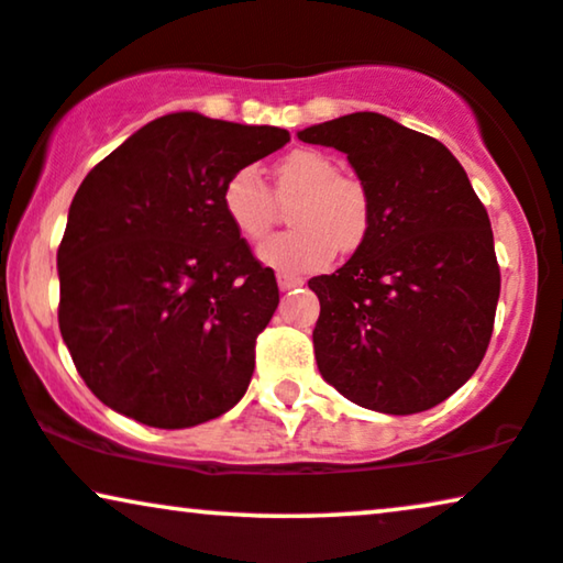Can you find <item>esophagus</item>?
<instances>
[{
  "label": "esophagus",
  "mask_w": 563,
  "mask_h": 563,
  "mask_svg": "<svg viewBox=\"0 0 563 563\" xmlns=\"http://www.w3.org/2000/svg\"><path fill=\"white\" fill-rule=\"evenodd\" d=\"M301 277H296V275H286V273H280L277 275V286H280V290H290V288H298L301 286Z\"/></svg>",
  "instance_id": "34e87169"
}]
</instances>
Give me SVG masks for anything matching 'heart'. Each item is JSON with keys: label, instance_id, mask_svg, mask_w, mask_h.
<instances>
[{"label": "heart", "instance_id": "obj_1", "mask_svg": "<svg viewBox=\"0 0 563 563\" xmlns=\"http://www.w3.org/2000/svg\"><path fill=\"white\" fill-rule=\"evenodd\" d=\"M294 231L277 233L260 246V260L277 273H317L334 252L351 254L366 244L374 223L372 195L340 163L314 147H296L273 166V189L254 168H239L220 189L225 218L244 241L273 231L283 205Z\"/></svg>", "mask_w": 563, "mask_h": 563}]
</instances>
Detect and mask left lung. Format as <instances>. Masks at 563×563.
Segmentation results:
<instances>
[{
	"mask_svg": "<svg viewBox=\"0 0 563 563\" xmlns=\"http://www.w3.org/2000/svg\"><path fill=\"white\" fill-rule=\"evenodd\" d=\"M298 137L343 151L374 208L366 244L309 280L319 372L389 416L444 402L481 366L501 288L488 212L465 168L439 140L372 111Z\"/></svg>",
	"mask_w": 563,
	"mask_h": 563,
	"instance_id": "8db88e82",
	"label": "left lung"
}]
</instances>
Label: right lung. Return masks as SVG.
Instances as JSON below:
<instances>
[{
	"instance_id": "1",
	"label": "right lung",
	"mask_w": 563,
	"mask_h": 563,
	"mask_svg": "<svg viewBox=\"0 0 563 563\" xmlns=\"http://www.w3.org/2000/svg\"><path fill=\"white\" fill-rule=\"evenodd\" d=\"M288 140L277 126L168 113L85 176L56 252L59 330L103 405L189 429L244 397L280 294L220 189Z\"/></svg>"
}]
</instances>
